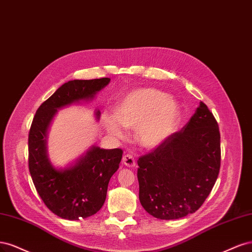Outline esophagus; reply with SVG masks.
<instances>
[{
    "instance_id": "esophagus-1",
    "label": "esophagus",
    "mask_w": 252,
    "mask_h": 252,
    "mask_svg": "<svg viewBox=\"0 0 252 252\" xmlns=\"http://www.w3.org/2000/svg\"><path fill=\"white\" fill-rule=\"evenodd\" d=\"M123 163L127 166V167H133L136 165V159L135 157L132 155V154H126V155L124 156L123 158Z\"/></svg>"
}]
</instances>
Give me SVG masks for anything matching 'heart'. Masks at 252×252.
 <instances>
[{
    "instance_id": "obj_1",
    "label": "heart",
    "mask_w": 252,
    "mask_h": 252,
    "mask_svg": "<svg viewBox=\"0 0 252 252\" xmlns=\"http://www.w3.org/2000/svg\"><path fill=\"white\" fill-rule=\"evenodd\" d=\"M180 117L178 103L156 89H137L121 99L115 116L105 118L107 131L115 137L124 136V127H138L137 137L143 147H158L172 135Z\"/></svg>"
}]
</instances>
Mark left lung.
Returning a JSON list of instances; mask_svg holds the SVG:
<instances>
[{"label": "left lung", "mask_w": 252, "mask_h": 252, "mask_svg": "<svg viewBox=\"0 0 252 252\" xmlns=\"http://www.w3.org/2000/svg\"><path fill=\"white\" fill-rule=\"evenodd\" d=\"M220 138L215 116L201 101L184 127L138 159L142 207L161 220H175L197 212L220 170Z\"/></svg>", "instance_id": "1"}]
</instances>
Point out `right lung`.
I'll return each mask as SVG.
<instances>
[{
  "instance_id": "obj_1",
  "label": "right lung",
  "mask_w": 252,
  "mask_h": 252,
  "mask_svg": "<svg viewBox=\"0 0 252 252\" xmlns=\"http://www.w3.org/2000/svg\"><path fill=\"white\" fill-rule=\"evenodd\" d=\"M110 78L74 79L63 84L39 105L28 136V163L32 181L45 205L70 221L95 215L107 197L111 177L118 169L123 150L92 147L74 164L63 169L52 165L47 154V133L59 109L82 100H92ZM100 117L99 110L95 112Z\"/></svg>"
}]
</instances>
